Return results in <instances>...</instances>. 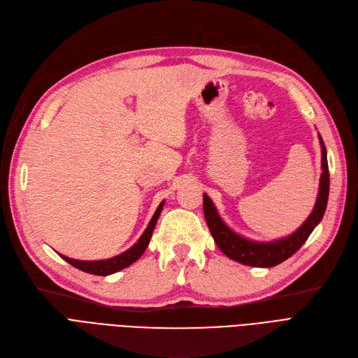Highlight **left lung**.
Listing matches in <instances>:
<instances>
[{"label":"left lung","mask_w":358,"mask_h":358,"mask_svg":"<svg viewBox=\"0 0 358 358\" xmlns=\"http://www.w3.org/2000/svg\"><path fill=\"white\" fill-rule=\"evenodd\" d=\"M319 142L322 148V176L319 184V194L316 199V205L306 220V222L295 231L291 236L260 243L241 237L237 232L232 231L217 213L213 201L208 194H203V212L205 220L210 229V234L221 248V252L229 259L247 266L255 268H272L282 263L288 257H291L299 248L306 243L308 236L312 234L313 229L319 225L326 210L329 197V168H328V157H326V148L319 134Z\"/></svg>","instance_id":"8db88e82"}]
</instances>
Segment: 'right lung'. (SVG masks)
Listing matches in <instances>:
<instances>
[{
	"label": "right lung",
	"instance_id": "1",
	"mask_svg": "<svg viewBox=\"0 0 358 358\" xmlns=\"http://www.w3.org/2000/svg\"><path fill=\"white\" fill-rule=\"evenodd\" d=\"M164 203L165 201H161V205L158 206L157 212L153 213L152 220L148 225V228L145 229V232L142 234V237L137 240V243H134L129 250H126L124 253L118 255V256H114L111 259H105V260H76V259H71V257H67V256H63L59 255L61 257H63L66 262H69L71 266L80 269L86 273H92V275H99V276H106V275H111V273H115L124 268L130 266L131 263H134L138 257H141L146 247L150 241V237H152V232L155 229V225H157L158 222V217L162 212V208H164Z\"/></svg>",
	"mask_w": 358,
	"mask_h": 358
}]
</instances>
